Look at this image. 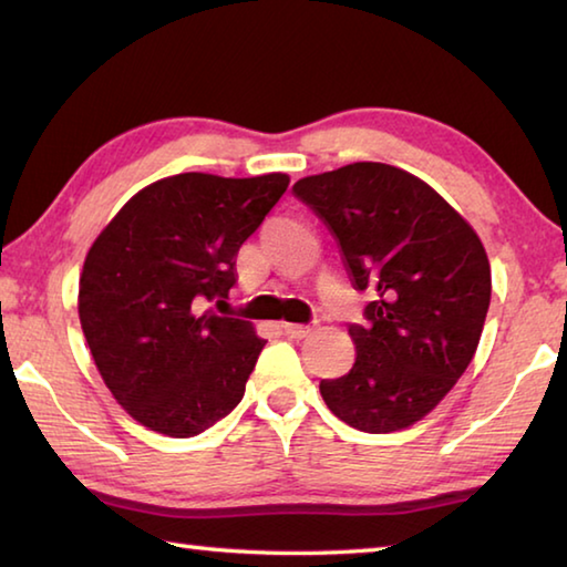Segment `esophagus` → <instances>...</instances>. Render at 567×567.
I'll use <instances>...</instances> for the list:
<instances>
[{
	"instance_id": "esophagus-1",
	"label": "esophagus",
	"mask_w": 567,
	"mask_h": 567,
	"mask_svg": "<svg viewBox=\"0 0 567 567\" xmlns=\"http://www.w3.org/2000/svg\"><path fill=\"white\" fill-rule=\"evenodd\" d=\"M282 328H285V334H287V338H292V340H302V338H307V334H312L315 324H292V322H285Z\"/></svg>"
}]
</instances>
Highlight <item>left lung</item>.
Returning a JSON list of instances; mask_svg holds the SVG:
<instances>
[{
  "instance_id": "left-lung-1",
  "label": "left lung",
  "mask_w": 567,
  "mask_h": 567,
  "mask_svg": "<svg viewBox=\"0 0 567 567\" xmlns=\"http://www.w3.org/2000/svg\"><path fill=\"white\" fill-rule=\"evenodd\" d=\"M334 235L354 290L378 292L348 332L358 358L322 380L324 405L362 433H395L467 370L491 307V262L463 215L410 172L354 162L295 182Z\"/></svg>"
}]
</instances>
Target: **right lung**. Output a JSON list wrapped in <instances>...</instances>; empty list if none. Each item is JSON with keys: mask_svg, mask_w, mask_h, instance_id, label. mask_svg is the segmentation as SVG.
<instances>
[{"mask_svg": "<svg viewBox=\"0 0 567 567\" xmlns=\"http://www.w3.org/2000/svg\"><path fill=\"white\" fill-rule=\"evenodd\" d=\"M290 177L182 172L140 189L94 239L80 322L104 385L155 433L192 437L245 395L265 340L205 310L237 282L235 257Z\"/></svg>", "mask_w": 567, "mask_h": 567, "instance_id": "add662e5", "label": "right lung"}]
</instances>
